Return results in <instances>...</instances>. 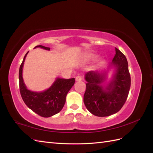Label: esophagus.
<instances>
[{
  "label": "esophagus",
  "instance_id": "1",
  "mask_svg": "<svg viewBox=\"0 0 153 153\" xmlns=\"http://www.w3.org/2000/svg\"><path fill=\"white\" fill-rule=\"evenodd\" d=\"M82 76H76V78H75V80L76 81V82H80V81H81L82 80Z\"/></svg>",
  "mask_w": 153,
  "mask_h": 153
}]
</instances>
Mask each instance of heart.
Listing matches in <instances>:
<instances>
[{
  "label": "heart",
  "mask_w": 153,
  "mask_h": 153,
  "mask_svg": "<svg viewBox=\"0 0 153 153\" xmlns=\"http://www.w3.org/2000/svg\"><path fill=\"white\" fill-rule=\"evenodd\" d=\"M96 54L91 52H85L82 54L81 59L83 62H89L92 60H93L94 58L96 57ZM104 62V60L103 58L101 57H97L96 59L95 63H94V66H99L100 64H103Z\"/></svg>",
  "instance_id": "obj_1"
}]
</instances>
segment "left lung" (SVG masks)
Here are the masks:
<instances>
[{
    "mask_svg": "<svg viewBox=\"0 0 153 153\" xmlns=\"http://www.w3.org/2000/svg\"><path fill=\"white\" fill-rule=\"evenodd\" d=\"M113 73L107 81L108 72ZM87 82L84 102L87 109L96 116L106 117L118 112L129 94L131 78L125 55L115 48V55L106 69L85 74Z\"/></svg>",
    "mask_w": 153,
    "mask_h": 153,
    "instance_id": "left-lung-1",
    "label": "left lung"
}]
</instances>
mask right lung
Here are the masks:
<instances>
[{"instance_id": "right-lung-1", "label": "right lung", "mask_w": 153, "mask_h": 153, "mask_svg": "<svg viewBox=\"0 0 153 153\" xmlns=\"http://www.w3.org/2000/svg\"><path fill=\"white\" fill-rule=\"evenodd\" d=\"M36 48H41L50 50L48 47L42 45L36 46ZM27 52L23 60L19 70V85L22 98L24 103L33 112L43 117H49L61 111L66 102L68 92L75 84V78L65 79L56 78L52 85L43 91L36 92L27 89L23 78V67Z\"/></svg>"}]
</instances>
